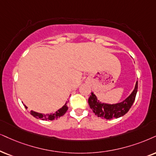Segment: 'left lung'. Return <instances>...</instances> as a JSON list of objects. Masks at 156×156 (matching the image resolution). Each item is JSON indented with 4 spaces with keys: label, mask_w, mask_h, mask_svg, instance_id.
<instances>
[{
    "label": "left lung",
    "mask_w": 156,
    "mask_h": 156,
    "mask_svg": "<svg viewBox=\"0 0 156 156\" xmlns=\"http://www.w3.org/2000/svg\"><path fill=\"white\" fill-rule=\"evenodd\" d=\"M137 81L136 82L135 88L131 94L127 98L120 103L110 104L101 103L98 100L95 94L91 93V95L88 98V104L93 112L98 117L106 119H112L119 118L127 113L135 101L136 94L137 92Z\"/></svg>",
    "instance_id": "8db88e82"
}]
</instances>
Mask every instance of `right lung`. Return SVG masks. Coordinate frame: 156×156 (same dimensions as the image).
Listing matches in <instances>:
<instances>
[{
    "mask_svg": "<svg viewBox=\"0 0 156 156\" xmlns=\"http://www.w3.org/2000/svg\"><path fill=\"white\" fill-rule=\"evenodd\" d=\"M24 105V104H23ZM26 109H27V106H25ZM68 107L67 106V102L65 104V105L62 106V108H60V109H58V111H56L55 113H50V114H41V113H38V112H34V111H31L30 114L33 117L37 118V119H40L42 120H54V119H57L58 118H60L62 116H63L66 112L68 111Z\"/></svg>",
    "mask_w": 156,
    "mask_h": 156,
    "instance_id": "1",
    "label": "right lung"
}]
</instances>
